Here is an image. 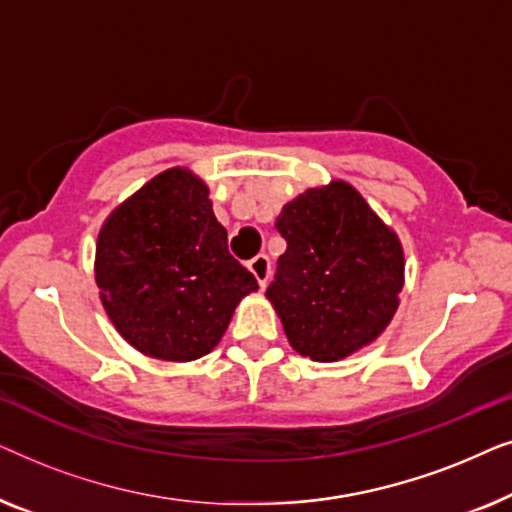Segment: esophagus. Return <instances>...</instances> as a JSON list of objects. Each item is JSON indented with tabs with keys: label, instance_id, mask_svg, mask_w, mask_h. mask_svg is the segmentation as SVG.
Masks as SVG:
<instances>
[{
	"label": "esophagus",
	"instance_id": "1",
	"mask_svg": "<svg viewBox=\"0 0 512 512\" xmlns=\"http://www.w3.org/2000/svg\"><path fill=\"white\" fill-rule=\"evenodd\" d=\"M247 268L251 270V275L256 277L258 286L265 289V284H268V279H270V258L265 254H258L256 258H251Z\"/></svg>",
	"mask_w": 512,
	"mask_h": 512
}]
</instances>
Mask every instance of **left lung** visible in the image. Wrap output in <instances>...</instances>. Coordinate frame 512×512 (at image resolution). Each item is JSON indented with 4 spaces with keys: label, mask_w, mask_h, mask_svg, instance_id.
<instances>
[{
    "label": "left lung",
    "mask_w": 512,
    "mask_h": 512,
    "mask_svg": "<svg viewBox=\"0 0 512 512\" xmlns=\"http://www.w3.org/2000/svg\"><path fill=\"white\" fill-rule=\"evenodd\" d=\"M286 251L265 298L300 356L331 363L368 347L394 319L403 244L352 184L307 188L277 216Z\"/></svg>",
    "instance_id": "8db88e82"
}]
</instances>
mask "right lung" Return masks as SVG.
<instances>
[{
	"mask_svg": "<svg viewBox=\"0 0 512 512\" xmlns=\"http://www.w3.org/2000/svg\"><path fill=\"white\" fill-rule=\"evenodd\" d=\"M95 282L121 338L149 359L186 363L212 352L258 282L228 254L209 186L170 167L104 219Z\"/></svg>",
	"mask_w": 512,
	"mask_h": 512,
	"instance_id": "1",
	"label": "right lung"
}]
</instances>
